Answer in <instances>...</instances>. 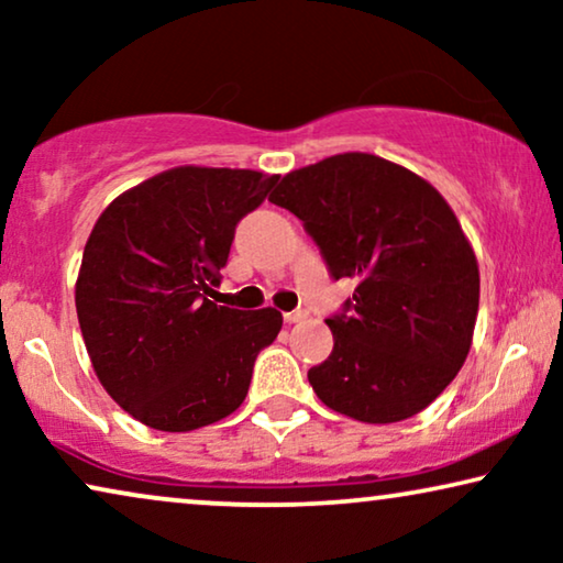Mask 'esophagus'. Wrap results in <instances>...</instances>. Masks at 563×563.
Returning a JSON list of instances; mask_svg holds the SVG:
<instances>
[{
  "mask_svg": "<svg viewBox=\"0 0 563 563\" xmlns=\"http://www.w3.org/2000/svg\"><path fill=\"white\" fill-rule=\"evenodd\" d=\"M307 318V310H295V312H284V322H302Z\"/></svg>",
  "mask_w": 563,
  "mask_h": 563,
  "instance_id": "34e87169",
  "label": "esophagus"
}]
</instances>
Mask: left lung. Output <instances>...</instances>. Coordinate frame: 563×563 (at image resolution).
Listing matches in <instances>:
<instances>
[{"label": "left lung", "mask_w": 563, "mask_h": 563, "mask_svg": "<svg viewBox=\"0 0 563 563\" xmlns=\"http://www.w3.org/2000/svg\"><path fill=\"white\" fill-rule=\"evenodd\" d=\"M268 202L302 220L333 279L356 282L325 320L333 353L307 372L314 395L374 426L426 410L464 366L479 310V266L449 202L372 153L297 168Z\"/></svg>", "instance_id": "obj_1"}]
</instances>
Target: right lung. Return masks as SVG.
Masks as SVG:
<instances>
[{
	"mask_svg": "<svg viewBox=\"0 0 563 563\" xmlns=\"http://www.w3.org/2000/svg\"><path fill=\"white\" fill-rule=\"evenodd\" d=\"M279 176L179 166L99 214L76 279L91 366L143 426L187 433L235 412L282 312L214 302L235 225Z\"/></svg>",
	"mask_w": 563,
	"mask_h": 563,
	"instance_id": "add662e5",
	"label": "right lung"
}]
</instances>
